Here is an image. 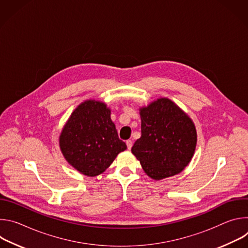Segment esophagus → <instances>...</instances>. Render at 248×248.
Segmentation results:
<instances>
[{
	"instance_id": "1",
	"label": "esophagus",
	"mask_w": 248,
	"mask_h": 248,
	"mask_svg": "<svg viewBox=\"0 0 248 248\" xmlns=\"http://www.w3.org/2000/svg\"><path fill=\"white\" fill-rule=\"evenodd\" d=\"M126 146H127V149H131V147H132V141L131 140H126Z\"/></svg>"
}]
</instances>
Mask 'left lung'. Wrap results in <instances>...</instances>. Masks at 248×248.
Returning <instances> with one entry per match:
<instances>
[{
    "instance_id": "left-lung-1",
    "label": "left lung",
    "mask_w": 248,
    "mask_h": 248,
    "mask_svg": "<svg viewBox=\"0 0 248 248\" xmlns=\"http://www.w3.org/2000/svg\"><path fill=\"white\" fill-rule=\"evenodd\" d=\"M141 137L131 152L151 179L180 173L191 161L197 142L192 120L171 100L159 98L139 109Z\"/></svg>"
}]
</instances>
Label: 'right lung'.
<instances>
[{
  "label": "right lung",
  "instance_id": "obj_1",
  "mask_svg": "<svg viewBox=\"0 0 248 248\" xmlns=\"http://www.w3.org/2000/svg\"><path fill=\"white\" fill-rule=\"evenodd\" d=\"M60 148L69 165L87 176H96L109 168L126 144L118 136L107 105L86 100L64 124Z\"/></svg>",
  "mask_w": 248,
  "mask_h": 248
}]
</instances>
